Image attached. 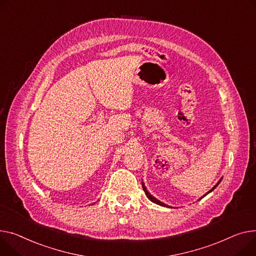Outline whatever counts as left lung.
<instances>
[{
  "label": "left lung",
  "instance_id": "obj_1",
  "mask_svg": "<svg viewBox=\"0 0 256 256\" xmlns=\"http://www.w3.org/2000/svg\"><path fill=\"white\" fill-rule=\"evenodd\" d=\"M221 180H222V178H221V179H220V180H219V181H218V183H217V184H216V185H215V186H214V187H213V188H212V190H210V192H207V194H209V192H213V190H215V188H216V186H217V185H218V184H219V183H220V182H221ZM142 186H143V190H144V192H145V194H146V196H147V198H149V200H151V202H156V204H158V205H160V206H164V207H168V205H166V204H164V202H160V200H158V198H154V196H151V194H149V192H148V190H147V188H146V187H145V185H144V183H143V182H142ZM206 194H205V196H206ZM204 196H202V198H204Z\"/></svg>",
  "mask_w": 256,
  "mask_h": 256
}]
</instances>
